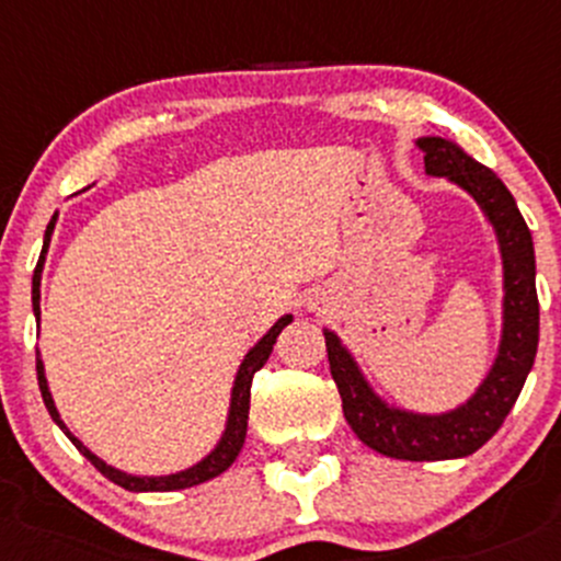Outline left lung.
<instances>
[{
	"instance_id": "left-lung-1",
	"label": "left lung",
	"mask_w": 561,
	"mask_h": 561,
	"mask_svg": "<svg viewBox=\"0 0 561 561\" xmlns=\"http://www.w3.org/2000/svg\"><path fill=\"white\" fill-rule=\"evenodd\" d=\"M424 169L433 176H449L470 193L497 231L505 268V325L500 355L479 392L451 414L420 416L387 409L365 385L355 359L333 333H325L330 376L339 387L344 416L355 435L374 451L411 462L457 459L479 451L500 430L535 363L540 335V304L535 290L533 233L508 187L492 169L459 150L454 141L424 137Z\"/></svg>"
}]
</instances>
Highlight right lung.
Listing matches in <instances>:
<instances>
[{
    "label": "right lung",
    "mask_w": 561,
    "mask_h": 561,
    "mask_svg": "<svg viewBox=\"0 0 561 561\" xmlns=\"http://www.w3.org/2000/svg\"><path fill=\"white\" fill-rule=\"evenodd\" d=\"M53 226H56V217H53L50 226H47V231H45L43 257H39L37 268H34V279H32V304H34V317H37V320H39V271H43L45 250H47V241H50ZM290 322H293L290 314L282 317V320L276 322V325L271 328L268 333H265L255 346H252L250 355H247L244 363H241L239 374H236V381H233V398H231V414H228V427H226V435H222V440H220V444H217V449L211 451L206 459H202V462H198V465H193V468L182 470V473H174V476H161V479H139V476H128V473H121V470L110 468V465H104L102 459L96 457V454L88 451L85 446H82L80 440L75 438L72 433H69L67 424H64L61 416H58L56 405H53V398H50V392H47V381H45V374H43V359H37L39 392H43L45 409L50 411L53 422H56L58 427H61L64 433H67V438L72 440L75 446H78V451L82 454V457L91 459L93 468H96L102 476H107L112 483H117V486L128 489V492H174V489L196 486V483H204V481L215 479V476H220L222 470L231 468L233 459L239 457L241 446H244V438H247V420H250L252 376H255L257 370L263 368L265 359H268V355H271V350H274L276 335L282 333V328L290 325Z\"/></svg>",
    "instance_id": "right-lung-1"
}]
</instances>
